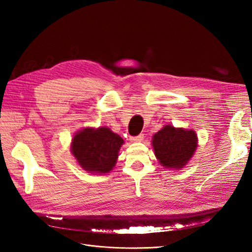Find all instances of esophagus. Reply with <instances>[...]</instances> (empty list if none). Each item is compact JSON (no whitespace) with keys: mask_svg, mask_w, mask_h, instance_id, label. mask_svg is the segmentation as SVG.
Wrapping results in <instances>:
<instances>
[{"mask_svg":"<svg viewBox=\"0 0 252 252\" xmlns=\"http://www.w3.org/2000/svg\"><path fill=\"white\" fill-rule=\"evenodd\" d=\"M144 139V134H139V135H135V136H131L130 141L131 142H142Z\"/></svg>","mask_w":252,"mask_h":252,"instance_id":"1","label":"esophagus"}]
</instances>
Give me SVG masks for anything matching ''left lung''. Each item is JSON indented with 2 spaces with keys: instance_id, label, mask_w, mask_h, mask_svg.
Here are the masks:
<instances>
[{
  "instance_id": "obj_1",
  "label": "left lung",
  "mask_w": 252,
  "mask_h": 252,
  "mask_svg": "<svg viewBox=\"0 0 252 252\" xmlns=\"http://www.w3.org/2000/svg\"><path fill=\"white\" fill-rule=\"evenodd\" d=\"M158 162L166 168H182L193 156L197 138L193 130L166 125L152 139Z\"/></svg>"
}]
</instances>
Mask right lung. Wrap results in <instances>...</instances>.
<instances>
[{
	"instance_id": "obj_1",
	"label": "right lung",
	"mask_w": 252,
	"mask_h": 252,
	"mask_svg": "<svg viewBox=\"0 0 252 252\" xmlns=\"http://www.w3.org/2000/svg\"><path fill=\"white\" fill-rule=\"evenodd\" d=\"M123 139L109 128H85L73 136L71 152L83 169L107 173L117 163Z\"/></svg>"
}]
</instances>
